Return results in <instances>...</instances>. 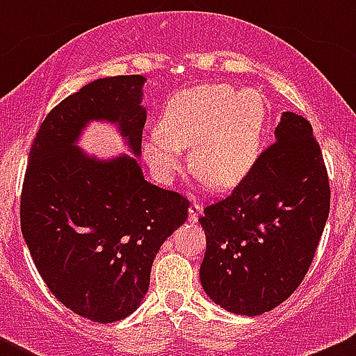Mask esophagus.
Listing matches in <instances>:
<instances>
[{"instance_id": "34e87169", "label": "esophagus", "mask_w": 356, "mask_h": 356, "mask_svg": "<svg viewBox=\"0 0 356 356\" xmlns=\"http://www.w3.org/2000/svg\"><path fill=\"white\" fill-rule=\"evenodd\" d=\"M201 211H203V207L200 203H193L189 207V222H198Z\"/></svg>"}]
</instances>
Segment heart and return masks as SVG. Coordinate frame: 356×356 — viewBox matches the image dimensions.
<instances>
[{"label":"heart","instance_id":"b5f03b06","mask_svg":"<svg viewBox=\"0 0 356 356\" xmlns=\"http://www.w3.org/2000/svg\"><path fill=\"white\" fill-rule=\"evenodd\" d=\"M264 124V102L251 89L204 84L174 96L160 132L146 138L145 156L163 181L182 168L179 149H189L191 172L215 189L234 188L250 168Z\"/></svg>","mask_w":356,"mask_h":356}]
</instances>
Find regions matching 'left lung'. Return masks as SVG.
<instances>
[{
	"label": "left lung",
	"instance_id": "obj_1",
	"mask_svg": "<svg viewBox=\"0 0 356 356\" xmlns=\"http://www.w3.org/2000/svg\"><path fill=\"white\" fill-rule=\"evenodd\" d=\"M275 141L224 200L204 208V293L224 310H274L301 284L325 220L331 188L310 122L284 111Z\"/></svg>",
	"mask_w": 356,
	"mask_h": 356
}]
</instances>
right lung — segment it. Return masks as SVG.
Masks as SVG:
<instances>
[{
    "mask_svg": "<svg viewBox=\"0 0 356 356\" xmlns=\"http://www.w3.org/2000/svg\"><path fill=\"white\" fill-rule=\"evenodd\" d=\"M143 75L92 81L42 120L29 153L20 225L38 272L56 300L92 322L131 315L148 293L165 239L189 201L145 181L138 160L88 156L75 141L91 120L118 125L141 155Z\"/></svg>",
    "mask_w": 356,
    "mask_h": 356,
    "instance_id": "right-lung-1",
    "label": "right lung"
}]
</instances>
